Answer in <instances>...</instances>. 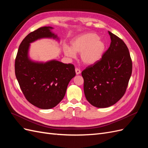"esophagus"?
Wrapping results in <instances>:
<instances>
[{
  "label": "esophagus",
  "instance_id": "obj_1",
  "mask_svg": "<svg viewBox=\"0 0 148 148\" xmlns=\"http://www.w3.org/2000/svg\"><path fill=\"white\" fill-rule=\"evenodd\" d=\"M75 72H76V74H77V75H79V74L81 73V70H80L78 68H76L75 69Z\"/></svg>",
  "mask_w": 148,
  "mask_h": 148
}]
</instances>
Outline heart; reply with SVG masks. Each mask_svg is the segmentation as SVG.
I'll return each mask as SVG.
<instances>
[{
  "mask_svg": "<svg viewBox=\"0 0 148 148\" xmlns=\"http://www.w3.org/2000/svg\"><path fill=\"white\" fill-rule=\"evenodd\" d=\"M106 49V44L99 36L94 33H88L75 38L71 42V47L65 46L64 53L70 58H74L75 53H81L83 63L91 65L99 61Z\"/></svg>",
  "mask_w": 148,
  "mask_h": 148,
  "instance_id": "heart-1",
  "label": "heart"
}]
</instances>
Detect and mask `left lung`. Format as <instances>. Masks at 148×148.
Listing matches in <instances>:
<instances>
[{"mask_svg": "<svg viewBox=\"0 0 148 148\" xmlns=\"http://www.w3.org/2000/svg\"><path fill=\"white\" fill-rule=\"evenodd\" d=\"M109 34L110 45L102 59L82 72L85 97L99 108L112 106L123 97L132 73V61L127 45L116 35L110 31Z\"/></svg>", "mask_w": 148, "mask_h": 148, "instance_id": "obj_1", "label": "left lung"}]
</instances>
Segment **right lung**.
<instances>
[{
	"label": "right lung",
	"mask_w": 148,
	"mask_h": 148,
	"mask_svg": "<svg viewBox=\"0 0 148 148\" xmlns=\"http://www.w3.org/2000/svg\"><path fill=\"white\" fill-rule=\"evenodd\" d=\"M44 26L28 34L21 42L15 62L18 82L25 97L31 104L42 109L56 106L63 99L70 80L76 75L75 66L53 60L42 63L28 57L29 44L39 39H59Z\"/></svg>",
	"instance_id": "right-lung-1"
}]
</instances>
